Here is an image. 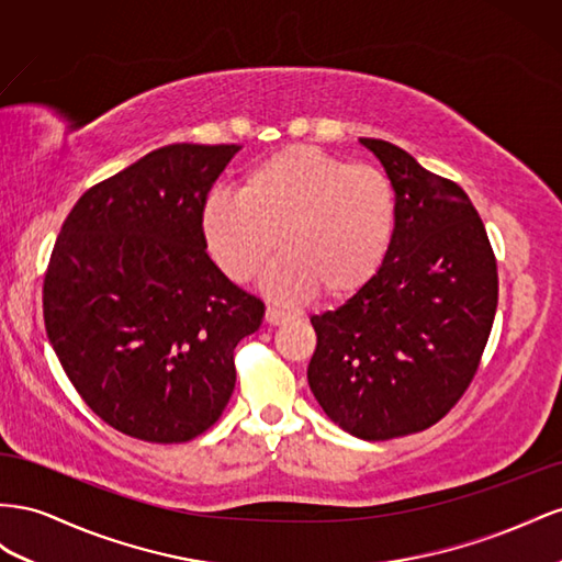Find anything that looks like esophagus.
Listing matches in <instances>:
<instances>
[{
	"label": "esophagus",
	"mask_w": 562,
	"mask_h": 562,
	"mask_svg": "<svg viewBox=\"0 0 562 562\" xmlns=\"http://www.w3.org/2000/svg\"><path fill=\"white\" fill-rule=\"evenodd\" d=\"M292 317V313H286V311H282V308H278V306H268L266 308V323L268 325H282V323H286V319Z\"/></svg>",
	"instance_id": "34e87169"
}]
</instances>
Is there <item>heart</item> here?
Here are the masks:
<instances>
[{
	"label": "heart",
	"mask_w": 562,
	"mask_h": 562,
	"mask_svg": "<svg viewBox=\"0 0 562 562\" xmlns=\"http://www.w3.org/2000/svg\"><path fill=\"white\" fill-rule=\"evenodd\" d=\"M395 214V190L383 171L290 146L254 165L239 192H212L202 233L212 259L237 282L251 280L282 243L286 251L263 272L270 294L303 299L323 290L341 301L370 284L386 261Z\"/></svg>",
	"instance_id": "heart-1"
}]
</instances>
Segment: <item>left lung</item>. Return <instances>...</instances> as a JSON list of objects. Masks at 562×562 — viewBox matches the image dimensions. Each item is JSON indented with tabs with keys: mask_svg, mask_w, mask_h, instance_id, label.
<instances>
[{
	"mask_svg": "<svg viewBox=\"0 0 562 562\" xmlns=\"http://www.w3.org/2000/svg\"><path fill=\"white\" fill-rule=\"evenodd\" d=\"M395 190L381 270L344 306L313 315L308 383L334 424L391 440L438 424L467 393L487 346L499 276L473 202L389 140L360 138Z\"/></svg>",
	"mask_w": 562,
	"mask_h": 562,
	"instance_id": "1",
	"label": "left lung"
}]
</instances>
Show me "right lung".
Here are the masks:
<instances>
[{"instance_id": "obj_1", "label": "right lung", "mask_w": 562, "mask_h": 562, "mask_svg": "<svg viewBox=\"0 0 562 562\" xmlns=\"http://www.w3.org/2000/svg\"><path fill=\"white\" fill-rule=\"evenodd\" d=\"M243 146L173 143L91 186L44 276V327L93 414L124 436L188 442L235 389V346L261 299L206 254L202 206Z\"/></svg>"}]
</instances>
